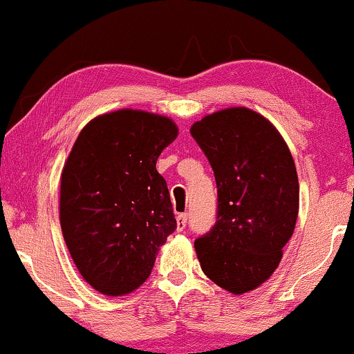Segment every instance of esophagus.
Instances as JSON below:
<instances>
[{
	"label": "esophagus",
	"instance_id": "esophagus-1",
	"mask_svg": "<svg viewBox=\"0 0 354 354\" xmlns=\"http://www.w3.org/2000/svg\"><path fill=\"white\" fill-rule=\"evenodd\" d=\"M186 224H188V214H186V212H183V214H178L176 216V229H178V231H183V229L186 227Z\"/></svg>",
	"mask_w": 354,
	"mask_h": 354
}]
</instances>
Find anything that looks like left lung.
<instances>
[{
	"instance_id": "1",
	"label": "left lung",
	"mask_w": 354,
	"mask_h": 354,
	"mask_svg": "<svg viewBox=\"0 0 354 354\" xmlns=\"http://www.w3.org/2000/svg\"><path fill=\"white\" fill-rule=\"evenodd\" d=\"M189 131L218 185V221L196 239V254L212 282L242 295L270 279L295 229V163L279 130L250 109L209 113Z\"/></svg>"
}]
</instances>
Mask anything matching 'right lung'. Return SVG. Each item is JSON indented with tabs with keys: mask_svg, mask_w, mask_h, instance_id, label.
Here are the masks:
<instances>
[{
	"mask_svg": "<svg viewBox=\"0 0 354 354\" xmlns=\"http://www.w3.org/2000/svg\"><path fill=\"white\" fill-rule=\"evenodd\" d=\"M176 136L171 118L115 110L84 127L64 163V241L85 282L104 295L136 290L176 229L168 186L156 171V160Z\"/></svg>",
	"mask_w": 354,
	"mask_h": 354,
	"instance_id": "right-lung-1",
	"label": "right lung"
}]
</instances>
